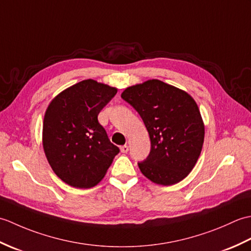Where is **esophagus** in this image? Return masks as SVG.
<instances>
[{
	"label": "esophagus",
	"mask_w": 251,
	"mask_h": 251,
	"mask_svg": "<svg viewBox=\"0 0 251 251\" xmlns=\"http://www.w3.org/2000/svg\"><path fill=\"white\" fill-rule=\"evenodd\" d=\"M121 151L123 152V153H127V152H128L129 151V147L128 146H122L121 147Z\"/></svg>",
	"instance_id": "1"
}]
</instances>
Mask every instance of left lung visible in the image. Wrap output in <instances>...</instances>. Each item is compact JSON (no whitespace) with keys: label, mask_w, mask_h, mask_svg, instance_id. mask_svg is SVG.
I'll return each instance as SVG.
<instances>
[{"label":"left lung","mask_w":251,"mask_h":251,"mask_svg":"<svg viewBox=\"0 0 251 251\" xmlns=\"http://www.w3.org/2000/svg\"><path fill=\"white\" fill-rule=\"evenodd\" d=\"M122 98L145 123L151 140L141 173L153 182L172 185L184 179L197 162L205 128L194 99L158 79L126 88Z\"/></svg>","instance_id":"obj_1"}]
</instances>
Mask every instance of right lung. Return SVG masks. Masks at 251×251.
<instances>
[{
  "label": "right lung",
  "mask_w": 251,
  "mask_h": 251,
  "mask_svg": "<svg viewBox=\"0 0 251 251\" xmlns=\"http://www.w3.org/2000/svg\"><path fill=\"white\" fill-rule=\"evenodd\" d=\"M116 93L114 87L85 79L63 90L46 110L45 155L58 177L74 188L97 184L120 152L98 122Z\"/></svg>",
  "instance_id": "right-lung-1"
}]
</instances>
